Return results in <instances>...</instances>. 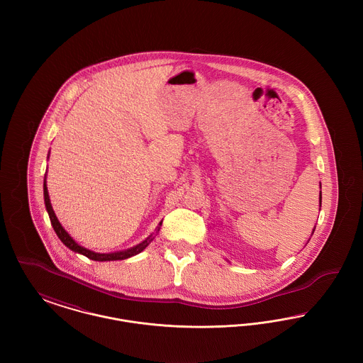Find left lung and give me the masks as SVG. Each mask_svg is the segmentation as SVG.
I'll use <instances>...</instances> for the list:
<instances>
[{
  "label": "left lung",
  "mask_w": 363,
  "mask_h": 363,
  "mask_svg": "<svg viewBox=\"0 0 363 363\" xmlns=\"http://www.w3.org/2000/svg\"><path fill=\"white\" fill-rule=\"evenodd\" d=\"M320 189H321V184H320ZM320 207H321V190H320ZM315 228V227H314ZM313 233H314V230H313Z\"/></svg>",
  "instance_id": "left-lung-1"
}]
</instances>
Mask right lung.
<instances>
[{
  "mask_svg": "<svg viewBox=\"0 0 363 363\" xmlns=\"http://www.w3.org/2000/svg\"><path fill=\"white\" fill-rule=\"evenodd\" d=\"M50 154V152H49ZM43 197H45V206L48 209V213H49V218H50V222H52V228L55 231V234L58 235V238L61 240V242L69 247L70 250H73L74 253H80L83 256H86L89 259H94V261H116V259H129V257H133L138 253H141L151 242L154 241L156 234L159 233L160 230V225L162 222L157 225L155 228V233H152L151 235H148L145 240L143 242L138 243L136 246L133 247H129L126 250H120V252H113V253H96V252H92L89 249H86L84 246L79 245L77 242L74 241L68 231L61 225V223L58 222L54 211H52V203H50V197H49V191H48V185H46V177H45V181H43Z\"/></svg>",
  "mask_w": 363,
  "mask_h": 363,
  "instance_id": "1",
  "label": "right lung"
}]
</instances>
